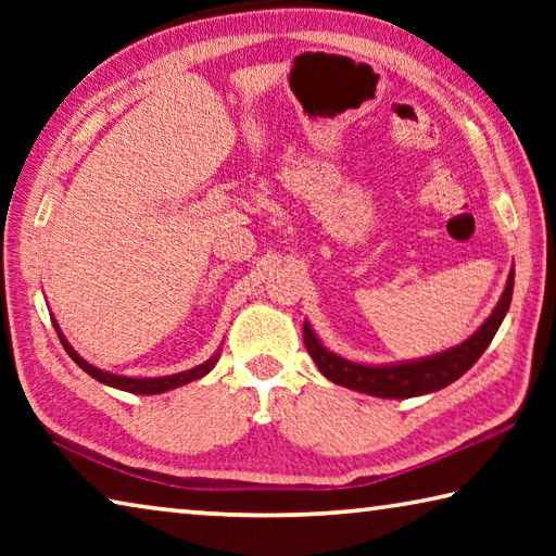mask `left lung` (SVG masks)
Returning a JSON list of instances; mask_svg holds the SVG:
<instances>
[{
    "instance_id": "1",
    "label": "left lung",
    "mask_w": 556,
    "mask_h": 556,
    "mask_svg": "<svg viewBox=\"0 0 556 556\" xmlns=\"http://www.w3.org/2000/svg\"><path fill=\"white\" fill-rule=\"evenodd\" d=\"M513 285H515V269L507 277V285L501 301H497L495 312L488 316V321L478 328V331L456 348H451L446 353H439L434 357H427V361L417 363H400V365H357L345 361V357L336 355L318 343L314 336L312 326L304 324V345L308 355L314 357L328 380L336 384H343V388H351L357 392L372 394V397H388V400H404V397H417V394L437 392L446 388L460 375L470 370L478 357L491 345L493 336L497 328H501L503 318L510 308L513 301Z\"/></svg>"
}]
</instances>
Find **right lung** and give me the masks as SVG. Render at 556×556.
Wrapping results in <instances>:
<instances>
[{
    "instance_id": "obj_1",
    "label": "right lung",
    "mask_w": 556,
    "mask_h": 556,
    "mask_svg": "<svg viewBox=\"0 0 556 556\" xmlns=\"http://www.w3.org/2000/svg\"><path fill=\"white\" fill-rule=\"evenodd\" d=\"M53 328H55V331H59V324L53 321ZM59 338H61V343H63V348H65V353H68V355L73 357V361L78 363L80 368L90 375V378H96V380L102 382V384H110V388L131 392V394H156V392H166V390L181 388V384L199 380V378H203L205 372H211L215 361H218V355H213L211 361H205L203 365H195V368L186 370V372L166 375V378H122V375H112V372L92 368V365H90L88 361H83V357L73 351V348L68 345V341H65L61 331H59Z\"/></svg>"
}]
</instances>
